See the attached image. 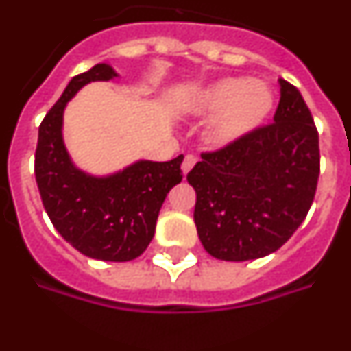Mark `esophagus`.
Returning a JSON list of instances; mask_svg holds the SVG:
<instances>
[{
  "mask_svg": "<svg viewBox=\"0 0 351 351\" xmlns=\"http://www.w3.org/2000/svg\"><path fill=\"white\" fill-rule=\"evenodd\" d=\"M197 163V156L195 154H186L184 160H182V173H188L191 169H193V165Z\"/></svg>",
  "mask_w": 351,
  "mask_h": 351,
  "instance_id": "1",
  "label": "esophagus"
}]
</instances>
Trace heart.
<instances>
[{
	"label": "heart",
	"mask_w": 351,
	"mask_h": 351,
	"mask_svg": "<svg viewBox=\"0 0 351 351\" xmlns=\"http://www.w3.org/2000/svg\"><path fill=\"white\" fill-rule=\"evenodd\" d=\"M193 105L198 112L216 114L209 126L210 141L232 144L267 121L274 108V93L262 80L228 77L200 91Z\"/></svg>",
	"instance_id": "b5f03b06"
}]
</instances>
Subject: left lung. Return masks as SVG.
I'll return each instance as SVG.
<instances>
[{
	"mask_svg": "<svg viewBox=\"0 0 351 351\" xmlns=\"http://www.w3.org/2000/svg\"><path fill=\"white\" fill-rule=\"evenodd\" d=\"M274 123L210 153L188 173L204 247L226 262L280 250L300 226L320 176L318 132L295 86L280 79Z\"/></svg>",
	"mask_w": 351,
	"mask_h": 351,
	"instance_id": "left-lung-1",
	"label": "left lung"
}]
</instances>
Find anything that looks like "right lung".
I'll list each match as a JSON object with an SVG mask.
<instances>
[{"label": "right lung", "mask_w": 351, "mask_h": 351, "mask_svg": "<svg viewBox=\"0 0 351 351\" xmlns=\"http://www.w3.org/2000/svg\"><path fill=\"white\" fill-rule=\"evenodd\" d=\"M117 77L100 63L70 80L38 128L35 176L49 218L61 237L89 258L128 262L149 246L167 193L182 179V154L170 161L141 160L95 178L71 163L63 142V110L82 86Z\"/></svg>", "instance_id": "right-lung-1"}]
</instances>
